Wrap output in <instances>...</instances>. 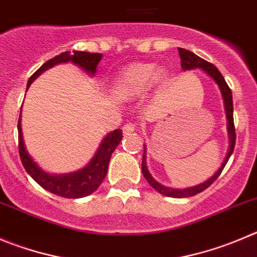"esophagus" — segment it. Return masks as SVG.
<instances>
[{"instance_id": "esophagus-1", "label": "esophagus", "mask_w": 257, "mask_h": 257, "mask_svg": "<svg viewBox=\"0 0 257 257\" xmlns=\"http://www.w3.org/2000/svg\"><path fill=\"white\" fill-rule=\"evenodd\" d=\"M136 129H137L136 123H133V121H129V123H126L125 125L123 126V133L128 136V134L133 133V132L136 131Z\"/></svg>"}]
</instances>
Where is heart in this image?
<instances>
[{"label":"heart","mask_w":257,"mask_h":257,"mask_svg":"<svg viewBox=\"0 0 257 257\" xmlns=\"http://www.w3.org/2000/svg\"><path fill=\"white\" fill-rule=\"evenodd\" d=\"M166 77V72L156 68L155 63L136 62L123 69L114 85V92L123 97L138 96L151 87L153 82H161Z\"/></svg>","instance_id":"obj_1"}]
</instances>
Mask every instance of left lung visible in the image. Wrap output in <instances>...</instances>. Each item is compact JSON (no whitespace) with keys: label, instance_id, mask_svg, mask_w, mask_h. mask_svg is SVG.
Wrapping results in <instances>:
<instances>
[{"label":"left lung","instance_id":"left-lung-1","mask_svg":"<svg viewBox=\"0 0 257 257\" xmlns=\"http://www.w3.org/2000/svg\"><path fill=\"white\" fill-rule=\"evenodd\" d=\"M179 54L180 58H181V68L184 71H188V69H194V68H200L210 76L213 80L215 81L218 86H219V90L222 92L223 100H224V109H226V115H227V120H228V136H229V148L228 152H227L226 158H224V161L223 164L220 165L219 170L213 175L210 179H208L205 183L200 184V185L193 186V188H188V189H172V188H167V186L161 185L160 183H157L152 176H151L150 171L147 169V164H146V146H145V152H143V160H142V172L143 176L146 177L150 185L152 186L155 190H157L158 193L162 194V195L166 196H171V198H188V196H194L196 194L201 193V191H204L205 189L209 188L213 183H214L217 177L222 174L223 169L228 162L229 157L233 153L234 150V145H236V129H234V123H233V100H232V91L231 88L228 87L227 85L226 80L222 76L219 71H218L217 67L214 64L209 63V62L204 61L203 58L198 57L196 54H194L193 52L190 50L183 49V48H179Z\"/></svg>","mask_w":257,"mask_h":257}]
</instances>
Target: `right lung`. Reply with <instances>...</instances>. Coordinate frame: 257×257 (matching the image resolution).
I'll use <instances>...</instances> for the list:
<instances>
[{
    "mask_svg": "<svg viewBox=\"0 0 257 257\" xmlns=\"http://www.w3.org/2000/svg\"><path fill=\"white\" fill-rule=\"evenodd\" d=\"M100 53H88V52H77L73 50L71 52L61 53L59 56L45 62L37 72H35L28 81V88L31 82L35 78L42 74L43 72L47 71L50 67L56 66L58 63H66V62H72L73 64H77L78 67L87 72L88 74H95L96 67L101 59ZM19 131V153H20L21 162L25 167L26 172L30 175L33 179L39 184L45 190L50 191L52 194L62 196V198L68 199H77L87 196L92 194L96 189L101 185L102 180L105 179L107 174V166H109L110 158H111L112 152L117 145L120 143L123 138V131L115 129L114 132H110L100 145L99 150L93 156V158L88 162L87 166L83 167L82 170H78L76 172L66 175H49L43 171L30 157V155L26 151L25 145L23 140V131H21V111L20 117L18 123Z\"/></svg>",
    "mask_w": 257,
    "mask_h": 257,
    "instance_id": "1",
    "label": "right lung"
}]
</instances>
